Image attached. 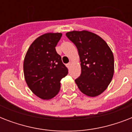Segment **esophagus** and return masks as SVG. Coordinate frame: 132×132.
<instances>
[{
    "label": "esophagus",
    "instance_id": "esophagus-1",
    "mask_svg": "<svg viewBox=\"0 0 132 132\" xmlns=\"http://www.w3.org/2000/svg\"><path fill=\"white\" fill-rule=\"evenodd\" d=\"M70 66H71V63H68V64H66V66H67V68H70Z\"/></svg>",
    "mask_w": 132,
    "mask_h": 132
}]
</instances>
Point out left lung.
<instances>
[{
	"mask_svg": "<svg viewBox=\"0 0 132 132\" xmlns=\"http://www.w3.org/2000/svg\"><path fill=\"white\" fill-rule=\"evenodd\" d=\"M67 38L78 50L81 73L75 83L79 89L88 96H96L110 84L114 71L112 51L98 35L88 31L66 33Z\"/></svg>",
	"mask_w": 132,
	"mask_h": 132,
	"instance_id": "1",
	"label": "left lung"
}]
</instances>
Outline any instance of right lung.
<instances>
[{"label":"right lung","mask_w":132,"mask_h":132,"mask_svg":"<svg viewBox=\"0 0 132 132\" xmlns=\"http://www.w3.org/2000/svg\"><path fill=\"white\" fill-rule=\"evenodd\" d=\"M61 33L43 34L34 40L24 60V75L26 83L39 98L48 100L58 94L60 81L68 74L55 46Z\"/></svg>","instance_id":"1"}]
</instances>
